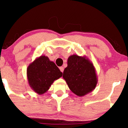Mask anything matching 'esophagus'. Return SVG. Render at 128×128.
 <instances>
[{"mask_svg":"<svg viewBox=\"0 0 128 128\" xmlns=\"http://www.w3.org/2000/svg\"><path fill=\"white\" fill-rule=\"evenodd\" d=\"M59 69H60L61 72H63V71H64V67H63V66H60V67L59 68Z\"/></svg>","mask_w":128,"mask_h":128,"instance_id":"1","label":"esophagus"}]
</instances>
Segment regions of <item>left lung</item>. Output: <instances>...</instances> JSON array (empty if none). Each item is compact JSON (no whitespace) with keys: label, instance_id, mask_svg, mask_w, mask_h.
Returning <instances> with one entry per match:
<instances>
[{"label":"left lung","instance_id":"1","mask_svg":"<svg viewBox=\"0 0 128 128\" xmlns=\"http://www.w3.org/2000/svg\"><path fill=\"white\" fill-rule=\"evenodd\" d=\"M67 65L62 78L72 92L79 96L92 92L98 83L92 62L86 56L73 54L68 58Z\"/></svg>","mask_w":128,"mask_h":128}]
</instances>
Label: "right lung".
Returning a JSON list of instances; mask_svg holds the SVG:
<instances>
[{
  "label": "right lung",
  "mask_w": 128,
  "mask_h": 128,
  "mask_svg": "<svg viewBox=\"0 0 128 128\" xmlns=\"http://www.w3.org/2000/svg\"><path fill=\"white\" fill-rule=\"evenodd\" d=\"M62 73L48 57L41 56L36 58L27 68L28 82L32 89L39 95L48 90L54 80Z\"/></svg>",
  "instance_id": "right-lung-1"
}]
</instances>
